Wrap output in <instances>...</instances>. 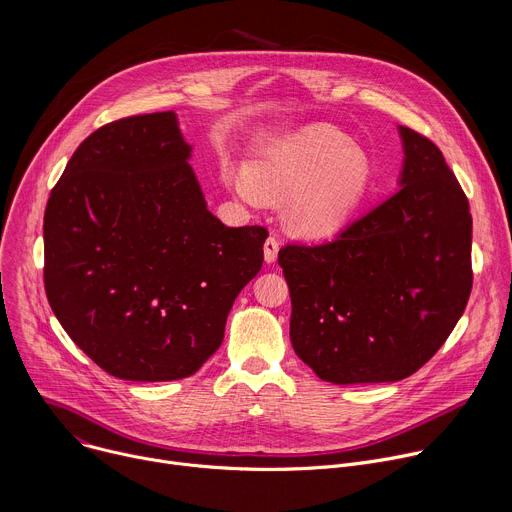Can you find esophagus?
Listing matches in <instances>:
<instances>
[{"instance_id": "1", "label": "esophagus", "mask_w": 512, "mask_h": 512, "mask_svg": "<svg viewBox=\"0 0 512 512\" xmlns=\"http://www.w3.org/2000/svg\"><path fill=\"white\" fill-rule=\"evenodd\" d=\"M263 251H265V261L273 263L277 259V253H279V239L275 235H269L265 245H263Z\"/></svg>"}]
</instances>
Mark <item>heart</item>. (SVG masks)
<instances>
[{
  "instance_id": "b5f03b06",
  "label": "heart",
  "mask_w": 512,
  "mask_h": 512,
  "mask_svg": "<svg viewBox=\"0 0 512 512\" xmlns=\"http://www.w3.org/2000/svg\"><path fill=\"white\" fill-rule=\"evenodd\" d=\"M367 162L334 129L314 125L271 141L247 174L229 178L247 202L285 204L287 227L302 237H328L340 229L356 204Z\"/></svg>"
}]
</instances>
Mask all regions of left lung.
Returning <instances> with one entry per match:
<instances>
[{"instance_id": "obj_1", "label": "left lung", "mask_w": 512, "mask_h": 512, "mask_svg": "<svg viewBox=\"0 0 512 512\" xmlns=\"http://www.w3.org/2000/svg\"><path fill=\"white\" fill-rule=\"evenodd\" d=\"M401 188L322 245L287 243L289 338L328 383L401 381L440 350L472 291L468 198L425 135L399 127Z\"/></svg>"}]
</instances>
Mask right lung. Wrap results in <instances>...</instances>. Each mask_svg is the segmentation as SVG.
Wrapping results in <instances>:
<instances>
[{
  "label": "right lung",
  "instance_id": "1",
  "mask_svg": "<svg viewBox=\"0 0 512 512\" xmlns=\"http://www.w3.org/2000/svg\"><path fill=\"white\" fill-rule=\"evenodd\" d=\"M172 111L93 131L44 212L48 304L95 364L125 381L194 375L263 265V227L206 208Z\"/></svg>",
  "mask_w": 512,
  "mask_h": 512
}]
</instances>
